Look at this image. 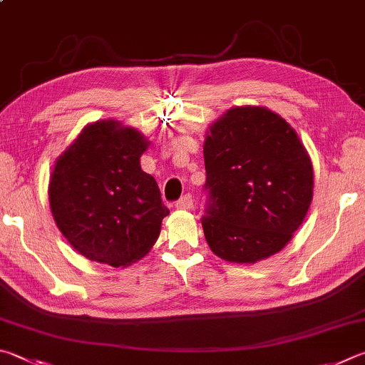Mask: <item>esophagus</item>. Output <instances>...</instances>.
<instances>
[{
  "mask_svg": "<svg viewBox=\"0 0 365 365\" xmlns=\"http://www.w3.org/2000/svg\"><path fill=\"white\" fill-rule=\"evenodd\" d=\"M192 205H194V200H192V195H190V194L182 195L181 199L176 202V208H179V210H190V208H192Z\"/></svg>",
  "mask_w": 365,
  "mask_h": 365,
  "instance_id": "34e87169",
  "label": "esophagus"
}]
</instances>
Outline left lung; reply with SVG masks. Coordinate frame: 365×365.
<instances>
[{
	"label": "left lung",
	"instance_id": "8db88e82",
	"mask_svg": "<svg viewBox=\"0 0 365 365\" xmlns=\"http://www.w3.org/2000/svg\"><path fill=\"white\" fill-rule=\"evenodd\" d=\"M203 158L208 205L202 226L216 257L255 264L282 250L304 221L314 189L297 131L266 107H232L210 125Z\"/></svg>",
	"mask_w": 365,
	"mask_h": 365
}]
</instances>
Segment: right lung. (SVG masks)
Instances as JSON below:
<instances>
[{"mask_svg":"<svg viewBox=\"0 0 365 365\" xmlns=\"http://www.w3.org/2000/svg\"><path fill=\"white\" fill-rule=\"evenodd\" d=\"M149 144L136 128L99 120L83 128L56 160L48 187L51 213L85 258L126 267L157 242L170 210L155 179L140 170Z\"/></svg>","mask_w":365,"mask_h":365,"instance_id":"obj_1","label":"right lung"}]
</instances>
